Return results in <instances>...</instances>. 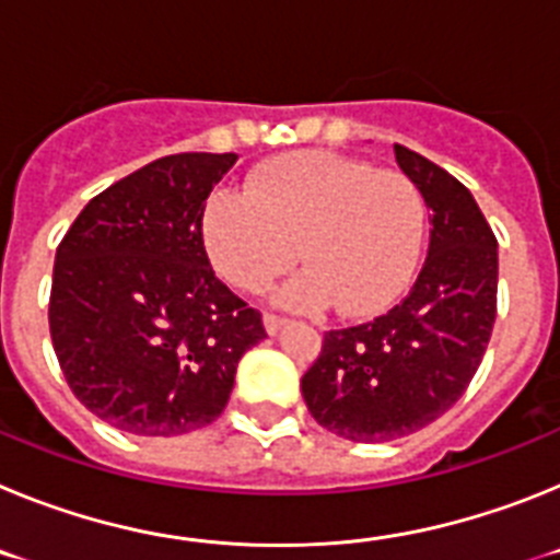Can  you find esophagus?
<instances>
[{
  "label": "esophagus",
  "instance_id": "esophagus-1",
  "mask_svg": "<svg viewBox=\"0 0 560 560\" xmlns=\"http://www.w3.org/2000/svg\"><path fill=\"white\" fill-rule=\"evenodd\" d=\"M264 325H266V334H280V330L285 328V325H289V319H285V316H280V314H264Z\"/></svg>",
  "mask_w": 560,
  "mask_h": 560
}]
</instances>
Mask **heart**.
<instances>
[{
	"instance_id": "b5f03b06",
	"label": "heart",
	"mask_w": 560,
	"mask_h": 560,
	"mask_svg": "<svg viewBox=\"0 0 560 560\" xmlns=\"http://www.w3.org/2000/svg\"><path fill=\"white\" fill-rule=\"evenodd\" d=\"M427 232L423 196L409 176L325 151H300L257 167L246 190L207 201L201 235L226 283L260 291L296 257L277 300L289 308L336 303L370 316L412 280Z\"/></svg>"
}]
</instances>
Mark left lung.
Returning <instances> with one entry per match:
<instances>
[{"label":"left lung","instance_id":"8db88e82","mask_svg":"<svg viewBox=\"0 0 560 560\" xmlns=\"http://www.w3.org/2000/svg\"><path fill=\"white\" fill-rule=\"evenodd\" d=\"M395 162L432 210L427 264L387 314L328 330L303 375L316 423L353 443H389L446 415L471 384L497 319V237L471 190L404 145Z\"/></svg>","mask_w":560,"mask_h":560}]
</instances>
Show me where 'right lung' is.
Returning a JSON list of instances; mask_svg holds the SVG:
<instances>
[{
    "label": "right lung",
    "mask_w": 560,
    "mask_h": 560,
    "mask_svg": "<svg viewBox=\"0 0 560 560\" xmlns=\"http://www.w3.org/2000/svg\"><path fill=\"white\" fill-rule=\"evenodd\" d=\"M235 153H173L95 196L56 252L49 336L89 412L140 438L210 427L264 319L210 266L205 201Z\"/></svg>",
    "instance_id": "1"
}]
</instances>
